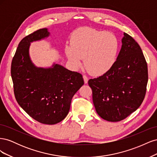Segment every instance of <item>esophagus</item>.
<instances>
[{
	"label": "esophagus",
	"instance_id": "34e87169",
	"mask_svg": "<svg viewBox=\"0 0 157 157\" xmlns=\"http://www.w3.org/2000/svg\"><path fill=\"white\" fill-rule=\"evenodd\" d=\"M83 78H84V81L85 84H87L88 81V78L86 77V75H83Z\"/></svg>",
	"mask_w": 157,
	"mask_h": 157
}]
</instances>
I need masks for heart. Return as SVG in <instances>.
Segmentation results:
<instances>
[{"instance_id":"b5f03b06","label":"heart","mask_w":157,"mask_h":157,"mask_svg":"<svg viewBox=\"0 0 157 157\" xmlns=\"http://www.w3.org/2000/svg\"><path fill=\"white\" fill-rule=\"evenodd\" d=\"M72 46L65 47L68 59L75 68L84 66L94 75H102L116 63L119 52V41L115 35L92 28H82L72 37Z\"/></svg>"}]
</instances>
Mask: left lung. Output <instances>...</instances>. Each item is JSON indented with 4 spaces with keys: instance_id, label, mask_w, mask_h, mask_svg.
I'll return each instance as SVG.
<instances>
[{
    "instance_id": "8db88e82",
    "label": "left lung",
    "mask_w": 157,
    "mask_h": 157,
    "mask_svg": "<svg viewBox=\"0 0 157 157\" xmlns=\"http://www.w3.org/2000/svg\"><path fill=\"white\" fill-rule=\"evenodd\" d=\"M122 44L113 67L88 80L97 113L109 122L124 119L139 108L148 82L147 64L140 45L126 33Z\"/></svg>"
}]
</instances>
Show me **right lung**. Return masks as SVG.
Returning a JSON list of instances; mask_svg holds the SVG:
<instances>
[{
  "label": "right lung",
  "mask_w": 157,
  "mask_h": 157,
  "mask_svg": "<svg viewBox=\"0 0 157 157\" xmlns=\"http://www.w3.org/2000/svg\"><path fill=\"white\" fill-rule=\"evenodd\" d=\"M50 35L44 28L20 41L11 65L14 95L19 105L33 119L55 124L67 115L75 94L84 84L82 75L54 63L52 67H37L29 56L32 42Z\"/></svg>",
  "instance_id": "obj_1"
}]
</instances>
